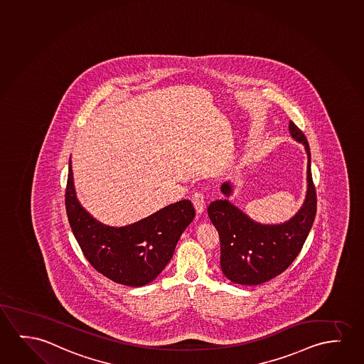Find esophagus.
I'll use <instances>...</instances> for the list:
<instances>
[{"label":"esophagus","mask_w":364,"mask_h":364,"mask_svg":"<svg viewBox=\"0 0 364 364\" xmlns=\"http://www.w3.org/2000/svg\"><path fill=\"white\" fill-rule=\"evenodd\" d=\"M191 201H193V204H194L196 213L201 214V213L204 211V209H205L206 198L204 193L196 191V193L193 194V196H191Z\"/></svg>","instance_id":"34e87169"}]
</instances>
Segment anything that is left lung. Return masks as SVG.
I'll return each instance as SVG.
<instances>
[{
  "label": "left lung",
  "instance_id": "1",
  "mask_svg": "<svg viewBox=\"0 0 364 364\" xmlns=\"http://www.w3.org/2000/svg\"><path fill=\"white\" fill-rule=\"evenodd\" d=\"M290 135L301 142L308 155L306 200L290 220L267 225L254 222L228 199L215 200L208 215L220 237V265L228 279L237 284L258 285L282 274L301 252L316 214V193L311 170V150L306 137L294 122ZM224 196L232 193L230 183L222 185Z\"/></svg>",
  "mask_w": 364,
  "mask_h": 364
}]
</instances>
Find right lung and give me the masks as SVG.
<instances>
[{
	"label": "right lung",
	"mask_w": 364,
	"mask_h": 364,
	"mask_svg": "<svg viewBox=\"0 0 364 364\" xmlns=\"http://www.w3.org/2000/svg\"><path fill=\"white\" fill-rule=\"evenodd\" d=\"M65 205L70 227L89 263L106 278L129 287L149 284L163 272L196 216L191 201L180 200L127 227L105 225L77 200L71 158Z\"/></svg>",
	"instance_id": "right-lung-1"
}]
</instances>
